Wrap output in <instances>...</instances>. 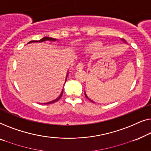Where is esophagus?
<instances>
[{
    "label": "esophagus",
    "instance_id": "34e87169",
    "mask_svg": "<svg viewBox=\"0 0 151 151\" xmlns=\"http://www.w3.org/2000/svg\"><path fill=\"white\" fill-rule=\"evenodd\" d=\"M83 68V64L82 63H79L76 66V70H82Z\"/></svg>",
    "mask_w": 151,
    "mask_h": 151
}]
</instances>
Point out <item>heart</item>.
<instances>
[{"instance_id":"1","label":"heart","mask_w":151,"mask_h":151,"mask_svg":"<svg viewBox=\"0 0 151 151\" xmlns=\"http://www.w3.org/2000/svg\"><path fill=\"white\" fill-rule=\"evenodd\" d=\"M100 48H101V46H100L99 44H93V45L88 46V47L87 48L86 50L88 52H94L95 51H96V50H99L100 49Z\"/></svg>"}]
</instances>
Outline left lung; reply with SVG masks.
<instances>
[{
	"instance_id": "8db88e82",
	"label": "left lung",
	"mask_w": 151,
	"mask_h": 151,
	"mask_svg": "<svg viewBox=\"0 0 151 151\" xmlns=\"http://www.w3.org/2000/svg\"><path fill=\"white\" fill-rule=\"evenodd\" d=\"M121 40H122V41H124V42H125V43H127V42L126 41H125V40H124V39H121ZM85 96H86V97L87 98V99H88V100H89V101H90L91 102H92V103H94V101H92V99H91V98L90 97V98H89L88 97V95H87L86 94V92H85Z\"/></svg>"
}]
</instances>
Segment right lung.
<instances>
[{"instance_id": "1", "label": "right lung", "mask_w": 151, "mask_h": 151, "mask_svg": "<svg viewBox=\"0 0 151 151\" xmlns=\"http://www.w3.org/2000/svg\"><path fill=\"white\" fill-rule=\"evenodd\" d=\"M57 39H55V38H52V37H44L43 38H42L41 40H33V41H30L29 42V43L27 44H30V43H32V42H43L44 41H56ZM68 75V72L67 73V75H66V77H65V81H66V79H67V76ZM63 90H62V91H61V92L60 93V94L58 96H57L56 99H55L54 100H52V101H50V102H48V103H45L44 104H45V105H48V104H51V103H55V102L58 101L59 99H61V97L62 96V94H63Z\"/></svg>"}]
</instances>
